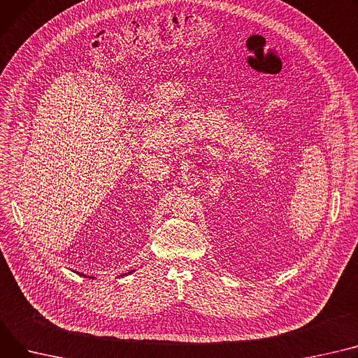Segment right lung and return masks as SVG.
Returning a JSON list of instances; mask_svg holds the SVG:
<instances>
[{"instance_id":"add662e5","label":"right lung","mask_w":358,"mask_h":358,"mask_svg":"<svg viewBox=\"0 0 358 358\" xmlns=\"http://www.w3.org/2000/svg\"><path fill=\"white\" fill-rule=\"evenodd\" d=\"M83 276H85V275H83Z\"/></svg>"}]
</instances>
